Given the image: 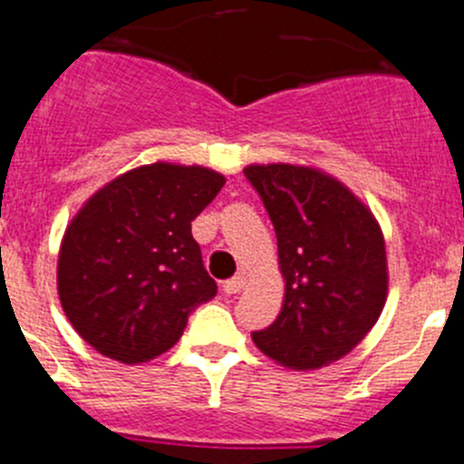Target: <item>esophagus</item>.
I'll return each mask as SVG.
<instances>
[{
  "label": "esophagus",
  "instance_id": "esophagus-1",
  "mask_svg": "<svg viewBox=\"0 0 464 464\" xmlns=\"http://www.w3.org/2000/svg\"><path fill=\"white\" fill-rule=\"evenodd\" d=\"M242 289H245V277H242V275H237V277L222 282V291H224V294H228V295L240 294Z\"/></svg>",
  "mask_w": 464,
  "mask_h": 464
}]
</instances>
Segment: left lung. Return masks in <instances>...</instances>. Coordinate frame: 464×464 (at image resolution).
Masks as SVG:
<instances>
[{
	"label": "left lung",
	"instance_id": "8db88e82",
	"mask_svg": "<svg viewBox=\"0 0 464 464\" xmlns=\"http://www.w3.org/2000/svg\"><path fill=\"white\" fill-rule=\"evenodd\" d=\"M247 180L277 236L284 303L254 344L289 370L340 361L372 331L388 295L386 242L372 210L312 166L252 164Z\"/></svg>",
	"mask_w": 464,
	"mask_h": 464
}]
</instances>
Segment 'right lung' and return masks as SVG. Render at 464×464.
Returning a JSON list of instances; mask_svg holds the SVG:
<instances>
[{
  "instance_id": "add662e5",
  "label": "right lung",
  "mask_w": 464,
  "mask_h": 464,
  "mask_svg": "<svg viewBox=\"0 0 464 464\" xmlns=\"http://www.w3.org/2000/svg\"><path fill=\"white\" fill-rule=\"evenodd\" d=\"M224 182L206 166L157 161L87 198L57 258L62 310L87 344L136 365L180 340L191 312L217 294L191 222Z\"/></svg>"
}]
</instances>
